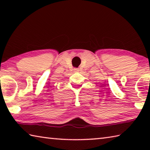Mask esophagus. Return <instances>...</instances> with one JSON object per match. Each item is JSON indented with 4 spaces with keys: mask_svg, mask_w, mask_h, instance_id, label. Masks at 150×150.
<instances>
[{
    "mask_svg": "<svg viewBox=\"0 0 150 150\" xmlns=\"http://www.w3.org/2000/svg\"><path fill=\"white\" fill-rule=\"evenodd\" d=\"M75 71H79V69H78V68H75V69H74Z\"/></svg>",
    "mask_w": 150,
    "mask_h": 150,
    "instance_id": "obj_1",
    "label": "esophagus"
}]
</instances>
